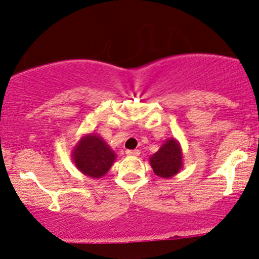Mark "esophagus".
<instances>
[{
    "mask_svg": "<svg viewBox=\"0 0 259 259\" xmlns=\"http://www.w3.org/2000/svg\"><path fill=\"white\" fill-rule=\"evenodd\" d=\"M126 154L129 156H138L140 154V150L135 149V150H126Z\"/></svg>",
    "mask_w": 259,
    "mask_h": 259,
    "instance_id": "esophagus-1",
    "label": "esophagus"
}]
</instances>
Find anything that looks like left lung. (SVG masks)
Wrapping results in <instances>:
<instances>
[{
	"mask_svg": "<svg viewBox=\"0 0 259 259\" xmlns=\"http://www.w3.org/2000/svg\"><path fill=\"white\" fill-rule=\"evenodd\" d=\"M182 149L176 139H169L150 158V165L158 177L170 178L183 165Z\"/></svg>",
	"mask_w": 259,
	"mask_h": 259,
	"instance_id": "1",
	"label": "left lung"
}]
</instances>
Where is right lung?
I'll use <instances>...</instances> for the list:
<instances>
[{"label":"right lung","mask_w":259,"mask_h":259,"mask_svg":"<svg viewBox=\"0 0 259 259\" xmlns=\"http://www.w3.org/2000/svg\"><path fill=\"white\" fill-rule=\"evenodd\" d=\"M72 154L77 169L91 178L105 176L115 160L114 151L100 137L94 134L83 137Z\"/></svg>","instance_id":"right-lung-1"}]
</instances>
